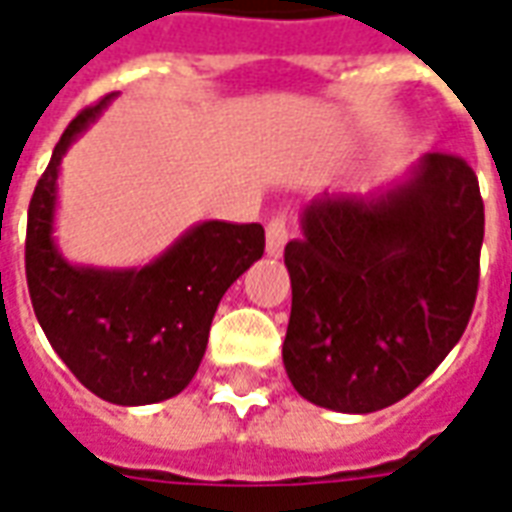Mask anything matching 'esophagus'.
I'll list each match as a JSON object with an SVG mask.
<instances>
[{"instance_id":"1","label":"esophagus","mask_w":512,"mask_h":512,"mask_svg":"<svg viewBox=\"0 0 512 512\" xmlns=\"http://www.w3.org/2000/svg\"><path fill=\"white\" fill-rule=\"evenodd\" d=\"M288 219L285 216H274L266 227V252L271 257H279L285 252V244H288Z\"/></svg>"}]
</instances>
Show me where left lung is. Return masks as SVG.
Here are the masks:
<instances>
[{
	"label": "left lung",
	"instance_id": "obj_1",
	"mask_svg": "<svg viewBox=\"0 0 512 512\" xmlns=\"http://www.w3.org/2000/svg\"><path fill=\"white\" fill-rule=\"evenodd\" d=\"M485 213L458 156L425 153L367 194H321L285 246L282 362L304 400L370 414L444 362L472 318Z\"/></svg>",
	"mask_w": 512,
	"mask_h": 512
}]
</instances>
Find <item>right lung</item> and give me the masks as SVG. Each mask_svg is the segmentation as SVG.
Returning a JSON list of instances; mask_svg holds the SVG:
<instances>
[{
    "mask_svg": "<svg viewBox=\"0 0 512 512\" xmlns=\"http://www.w3.org/2000/svg\"><path fill=\"white\" fill-rule=\"evenodd\" d=\"M112 95L65 128L35 186L27 219V285L38 323L71 373L117 406L183 392L197 373L219 301L263 257L260 224L200 222L139 268L68 263L54 241L62 156Z\"/></svg>",
    "mask_w": 512,
    "mask_h": 512,
    "instance_id": "1",
    "label": "right lung"
}]
</instances>
